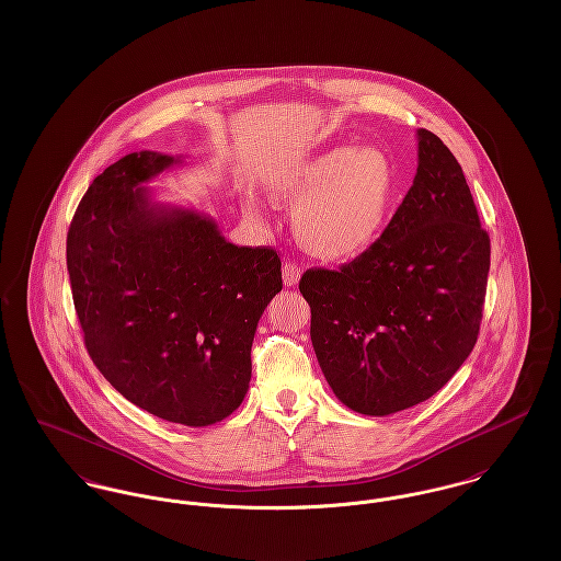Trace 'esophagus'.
<instances>
[{"mask_svg":"<svg viewBox=\"0 0 561 561\" xmlns=\"http://www.w3.org/2000/svg\"><path fill=\"white\" fill-rule=\"evenodd\" d=\"M300 275H302L300 265L293 263V261H286V265H284V284H286V286H296L298 279H300Z\"/></svg>","mask_w":561,"mask_h":561,"instance_id":"1","label":"esophagus"}]
</instances>
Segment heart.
Returning a JSON list of instances; mask_svg holds the SVG:
<instances>
[{"mask_svg":"<svg viewBox=\"0 0 561 561\" xmlns=\"http://www.w3.org/2000/svg\"><path fill=\"white\" fill-rule=\"evenodd\" d=\"M396 176L389 156L374 147H339L288 170L271 185L273 202L294 206L298 243L321 261H351L378 240L393 199ZM245 218L259 222L254 202Z\"/></svg>","mask_w":561,"mask_h":561,"instance_id":"1","label":"heart"}]
</instances>
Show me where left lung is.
<instances>
[{
	"label": "left lung",
	"mask_w": 561,
	"mask_h": 561,
	"mask_svg": "<svg viewBox=\"0 0 561 561\" xmlns=\"http://www.w3.org/2000/svg\"><path fill=\"white\" fill-rule=\"evenodd\" d=\"M488 271L490 236L462 168L421 128L414 183L373 248L298 284L334 396L368 416L435 396L478 343Z\"/></svg>",
	"instance_id": "8db88e82"
}]
</instances>
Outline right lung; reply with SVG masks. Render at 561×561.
<instances>
[{
    "label": "right lung",
    "instance_id": "add662e5",
    "mask_svg": "<svg viewBox=\"0 0 561 561\" xmlns=\"http://www.w3.org/2000/svg\"><path fill=\"white\" fill-rule=\"evenodd\" d=\"M176 161L140 151L99 174L67 233V271L108 382L158 419L206 427L243 401L282 261L268 245L229 243L208 216L151 204L138 185Z\"/></svg>",
    "mask_w": 561,
    "mask_h": 561
}]
</instances>
